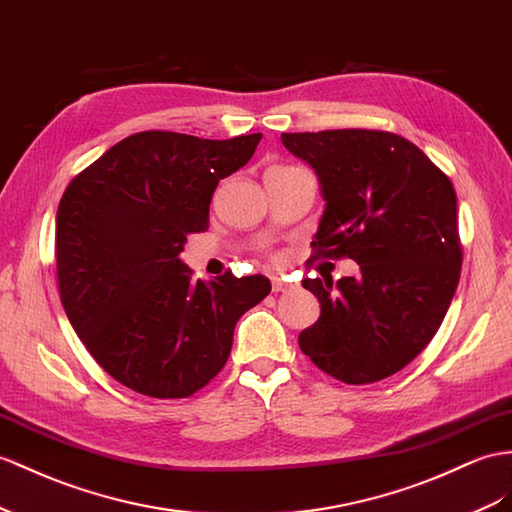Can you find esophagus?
<instances>
[{
  "label": "esophagus",
  "mask_w": 512,
  "mask_h": 512,
  "mask_svg": "<svg viewBox=\"0 0 512 512\" xmlns=\"http://www.w3.org/2000/svg\"><path fill=\"white\" fill-rule=\"evenodd\" d=\"M292 283L287 281V279H283V277H272V292H287V290H292Z\"/></svg>",
  "instance_id": "1"
}]
</instances>
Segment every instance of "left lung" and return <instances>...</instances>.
Wrapping results in <instances>:
<instances>
[{
  "label": "left lung",
  "instance_id": "1",
  "mask_svg": "<svg viewBox=\"0 0 512 512\" xmlns=\"http://www.w3.org/2000/svg\"><path fill=\"white\" fill-rule=\"evenodd\" d=\"M311 164L326 201L311 259H355L357 277L305 279L320 318L298 335L313 365L346 385L400 372L448 313L463 248L448 175L381 129L281 134Z\"/></svg>",
  "mask_w": 512,
  "mask_h": 512
}]
</instances>
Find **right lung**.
I'll return each mask as SVG.
<instances>
[{"label": "right lung", "instance_id": "obj_1", "mask_svg": "<svg viewBox=\"0 0 512 512\" xmlns=\"http://www.w3.org/2000/svg\"><path fill=\"white\" fill-rule=\"evenodd\" d=\"M261 134L203 140L140 131L64 190L56 216L62 307L114 381L151 398H188L225 368L233 329L270 294L261 274L192 279L179 259L209 227L220 179L251 160Z\"/></svg>", "mask_w": 512, "mask_h": 512}]
</instances>
